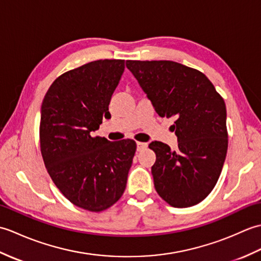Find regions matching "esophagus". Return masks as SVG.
Returning <instances> with one entry per match:
<instances>
[{
	"label": "esophagus",
	"mask_w": 261,
	"mask_h": 261,
	"mask_svg": "<svg viewBox=\"0 0 261 261\" xmlns=\"http://www.w3.org/2000/svg\"><path fill=\"white\" fill-rule=\"evenodd\" d=\"M147 147V143L145 142H137V151H141Z\"/></svg>",
	"instance_id": "esophagus-1"
}]
</instances>
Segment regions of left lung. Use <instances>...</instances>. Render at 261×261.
Masks as SVG:
<instances>
[{
    "instance_id": "8db88e82",
    "label": "left lung",
    "mask_w": 261,
    "mask_h": 261,
    "mask_svg": "<svg viewBox=\"0 0 261 261\" xmlns=\"http://www.w3.org/2000/svg\"><path fill=\"white\" fill-rule=\"evenodd\" d=\"M126 68L150 99L157 114L173 118L178 148L152 141L151 167L159 196L174 207L196 205L213 190L226 150L223 98L201 71L170 60H126Z\"/></svg>"
}]
</instances>
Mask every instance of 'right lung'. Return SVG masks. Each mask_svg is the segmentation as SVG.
Listing matches in <instances>:
<instances>
[{
  "instance_id": "add662e5",
  "label": "right lung",
  "mask_w": 261,
  "mask_h": 261,
  "mask_svg": "<svg viewBox=\"0 0 261 261\" xmlns=\"http://www.w3.org/2000/svg\"><path fill=\"white\" fill-rule=\"evenodd\" d=\"M124 60H95L59 76L41 105L40 149L46 168L64 196L101 212L123 194L137 145L93 137L103 119Z\"/></svg>"
}]
</instances>
